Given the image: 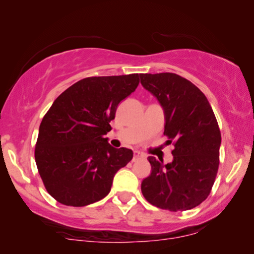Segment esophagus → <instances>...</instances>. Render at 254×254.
I'll use <instances>...</instances> for the list:
<instances>
[{
  "instance_id": "34e87169",
  "label": "esophagus",
  "mask_w": 254,
  "mask_h": 254,
  "mask_svg": "<svg viewBox=\"0 0 254 254\" xmlns=\"http://www.w3.org/2000/svg\"><path fill=\"white\" fill-rule=\"evenodd\" d=\"M141 158H145V155L143 154V152L141 151H134V157H133V161H138V159Z\"/></svg>"
}]
</instances>
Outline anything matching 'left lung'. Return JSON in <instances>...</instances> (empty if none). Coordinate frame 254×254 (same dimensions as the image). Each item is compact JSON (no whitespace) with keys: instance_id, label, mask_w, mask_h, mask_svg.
Listing matches in <instances>:
<instances>
[{"instance_id":"1","label":"left lung","mask_w":254,"mask_h":254,"mask_svg":"<svg viewBox=\"0 0 254 254\" xmlns=\"http://www.w3.org/2000/svg\"><path fill=\"white\" fill-rule=\"evenodd\" d=\"M141 84L164 111V135L173 142V161L148 157L150 176L141 190L152 206L189 210L209 195L220 164L221 131L206 96L189 79L173 72L141 74Z\"/></svg>"}]
</instances>
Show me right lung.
<instances>
[{"mask_svg":"<svg viewBox=\"0 0 254 254\" xmlns=\"http://www.w3.org/2000/svg\"><path fill=\"white\" fill-rule=\"evenodd\" d=\"M140 75L86 77L61 93L45 114L34 150L47 192L65 206L83 207L110 193L114 175L133 158L105 137L121 100Z\"/></svg>","mask_w":254,"mask_h":254,"instance_id":"right-lung-1","label":"right lung"}]
</instances>
